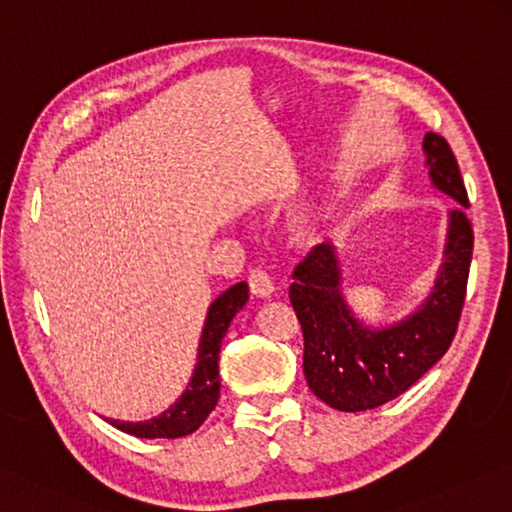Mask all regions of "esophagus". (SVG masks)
I'll return each mask as SVG.
<instances>
[{
  "label": "esophagus",
  "instance_id": "obj_1",
  "mask_svg": "<svg viewBox=\"0 0 512 512\" xmlns=\"http://www.w3.org/2000/svg\"><path fill=\"white\" fill-rule=\"evenodd\" d=\"M247 281H249L251 294H256V297L270 299L274 294V283L270 279V274L263 272V270H251L249 276H247Z\"/></svg>",
  "mask_w": 512,
  "mask_h": 512
}]
</instances>
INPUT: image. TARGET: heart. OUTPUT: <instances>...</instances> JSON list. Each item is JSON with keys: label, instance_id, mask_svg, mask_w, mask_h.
<instances>
[{"label": "heart", "instance_id": "1", "mask_svg": "<svg viewBox=\"0 0 512 512\" xmlns=\"http://www.w3.org/2000/svg\"><path fill=\"white\" fill-rule=\"evenodd\" d=\"M326 213L319 204H308L292 215L288 220V238L292 245L310 247L319 238L321 224H324Z\"/></svg>", "mask_w": 512, "mask_h": 512}]
</instances>
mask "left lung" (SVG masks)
<instances>
[{"mask_svg": "<svg viewBox=\"0 0 512 512\" xmlns=\"http://www.w3.org/2000/svg\"><path fill=\"white\" fill-rule=\"evenodd\" d=\"M425 166L438 191L459 204L447 213L443 263L432 292L405 319L366 326L342 292L335 247L319 245L297 265L290 301L303 330V373L328 407L366 411L398 398L441 360L459 326L472 261V227L465 218V191L454 152L441 134L423 139Z\"/></svg>", "mask_w": 512, "mask_h": 512, "instance_id": "8db88e82", "label": "left lung"}]
</instances>
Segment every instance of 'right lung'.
I'll return each mask as SVG.
<instances>
[{
  "mask_svg": "<svg viewBox=\"0 0 512 512\" xmlns=\"http://www.w3.org/2000/svg\"><path fill=\"white\" fill-rule=\"evenodd\" d=\"M249 299L247 283L231 285L227 292H222L215 299L209 312H206L200 346H197V364L188 382L186 391L179 396L173 405L159 416L150 420H141V423H128V420H110L107 423L121 429L125 434H132L137 438H179L193 434L211 411L218 405L220 398V346L222 339L227 335V328L236 312L245 306Z\"/></svg>",
  "mask_w": 512,
  "mask_h": 512,
  "instance_id": "obj_1",
  "label": "right lung"
}]
</instances>
